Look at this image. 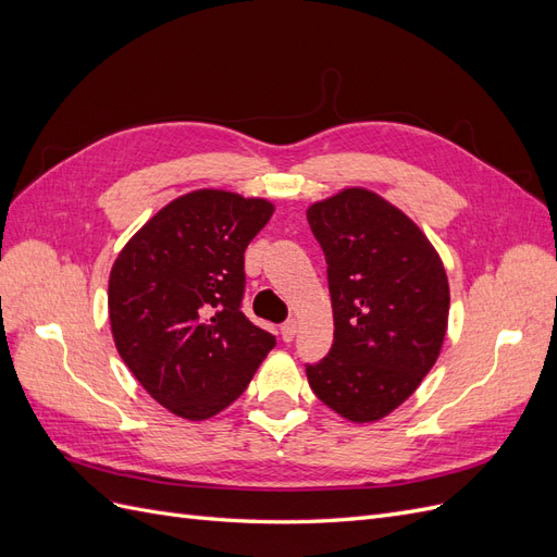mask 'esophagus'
<instances>
[{
  "mask_svg": "<svg viewBox=\"0 0 557 557\" xmlns=\"http://www.w3.org/2000/svg\"><path fill=\"white\" fill-rule=\"evenodd\" d=\"M295 334H297V320L293 318V320H288V323H283L281 325V336H283V342H293L295 339Z\"/></svg>",
  "mask_w": 557,
  "mask_h": 557,
  "instance_id": "34e87169",
  "label": "esophagus"
}]
</instances>
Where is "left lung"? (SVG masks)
Returning <instances> with one entry per match:
<instances>
[{
    "instance_id": "obj_1",
    "label": "left lung",
    "mask_w": 557,
    "mask_h": 557,
    "mask_svg": "<svg viewBox=\"0 0 557 557\" xmlns=\"http://www.w3.org/2000/svg\"><path fill=\"white\" fill-rule=\"evenodd\" d=\"M325 252L334 313L327 358L307 364L315 397L350 423L407 401L434 367L448 327V276L411 218L367 188L307 209Z\"/></svg>"
}]
</instances>
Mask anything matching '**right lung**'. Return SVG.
Here are the masks:
<instances>
[{
    "label": "right lung",
    "mask_w": 557,
    "mask_h": 557,
    "mask_svg": "<svg viewBox=\"0 0 557 557\" xmlns=\"http://www.w3.org/2000/svg\"><path fill=\"white\" fill-rule=\"evenodd\" d=\"M262 197L201 188L162 207L117 252L109 318L117 352L164 409H227L276 346L242 311L244 252L269 223Z\"/></svg>",
    "instance_id": "add662e5"
}]
</instances>
